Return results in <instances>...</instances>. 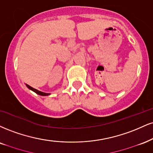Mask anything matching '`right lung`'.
<instances>
[{
	"label": "right lung",
	"mask_w": 153,
	"mask_h": 153,
	"mask_svg": "<svg viewBox=\"0 0 153 153\" xmlns=\"http://www.w3.org/2000/svg\"><path fill=\"white\" fill-rule=\"evenodd\" d=\"M27 85V87L29 88V89H30L31 91H34L35 93H37V94L40 95H43V96H45V95H50L49 93H43V92H41V91H38V90L35 89V88H32V87H31V86L28 85Z\"/></svg>",
	"instance_id": "add662e5"
}]
</instances>
